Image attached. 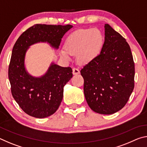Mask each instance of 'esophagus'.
Segmentation results:
<instances>
[{
    "mask_svg": "<svg viewBox=\"0 0 147 147\" xmlns=\"http://www.w3.org/2000/svg\"><path fill=\"white\" fill-rule=\"evenodd\" d=\"M73 73L74 75H76V74H78L80 73V70L78 68H73Z\"/></svg>",
    "mask_w": 147,
    "mask_h": 147,
    "instance_id": "1",
    "label": "esophagus"
}]
</instances>
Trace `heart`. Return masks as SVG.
I'll return each mask as SVG.
<instances>
[{
    "label": "heart",
    "instance_id": "b5f03b06",
    "mask_svg": "<svg viewBox=\"0 0 147 147\" xmlns=\"http://www.w3.org/2000/svg\"><path fill=\"white\" fill-rule=\"evenodd\" d=\"M103 40L102 34L98 29H80L66 38L65 48L61 49L59 54L67 60L71 59V54H76L80 63H88L100 53Z\"/></svg>",
    "mask_w": 147,
    "mask_h": 147
}]
</instances>
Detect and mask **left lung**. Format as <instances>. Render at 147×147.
Listing matches in <instances>:
<instances>
[{
	"label": "left lung",
	"mask_w": 147,
	"mask_h": 147,
	"mask_svg": "<svg viewBox=\"0 0 147 147\" xmlns=\"http://www.w3.org/2000/svg\"><path fill=\"white\" fill-rule=\"evenodd\" d=\"M105 38L98 55L84 66V92L94 112L109 115L127 103L134 88L135 66L130 47L121 35L104 25Z\"/></svg>",
	"instance_id": "8db88e82"
}]
</instances>
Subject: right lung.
Masks as SVG:
<instances>
[{
    "label": "right lung",
    "instance_id": "add662e5",
    "mask_svg": "<svg viewBox=\"0 0 147 147\" xmlns=\"http://www.w3.org/2000/svg\"><path fill=\"white\" fill-rule=\"evenodd\" d=\"M73 26L37 24L24 32L15 43L8 69L11 94L21 108L28 115L45 118L56 112L63 96V88L73 77L71 67H63L52 62L40 77L26 71L24 65L29 47L38 43H47L58 49L65 34Z\"/></svg>",
    "mask_w": 147,
    "mask_h": 147
}]
</instances>
